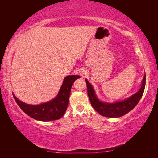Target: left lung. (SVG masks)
Wrapping results in <instances>:
<instances>
[{
  "label": "left lung",
  "mask_w": 158,
  "mask_h": 158,
  "mask_svg": "<svg viewBox=\"0 0 158 158\" xmlns=\"http://www.w3.org/2000/svg\"><path fill=\"white\" fill-rule=\"evenodd\" d=\"M87 88H88V94L91 102V105L100 115L107 117H119L132 110L139 103L140 99L143 94L145 88L146 75L145 74L143 81L141 82V87L135 94L130 96L122 101L115 102H102L97 97L95 90L94 89L88 79H85Z\"/></svg>",
  "instance_id": "8db88e82"
}]
</instances>
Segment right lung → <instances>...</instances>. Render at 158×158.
<instances>
[{"label":"right lung","instance_id":"add662e5","mask_svg":"<svg viewBox=\"0 0 158 158\" xmlns=\"http://www.w3.org/2000/svg\"><path fill=\"white\" fill-rule=\"evenodd\" d=\"M79 75L66 76L62 83L58 94L49 102L33 105L22 102L13 94L18 106L26 114L32 118L41 122L57 120L64 115L68 107L69 100L72 85Z\"/></svg>","mask_w":158,"mask_h":158}]
</instances>
